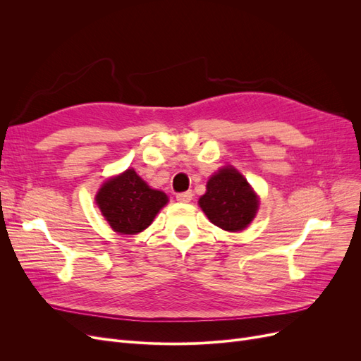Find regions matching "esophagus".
I'll return each instance as SVG.
<instances>
[{
  "mask_svg": "<svg viewBox=\"0 0 361 361\" xmlns=\"http://www.w3.org/2000/svg\"><path fill=\"white\" fill-rule=\"evenodd\" d=\"M192 199V192L191 191H185V192H178L176 194V200L180 203H188Z\"/></svg>",
  "mask_w": 361,
  "mask_h": 361,
  "instance_id": "esophagus-1",
  "label": "esophagus"
}]
</instances>
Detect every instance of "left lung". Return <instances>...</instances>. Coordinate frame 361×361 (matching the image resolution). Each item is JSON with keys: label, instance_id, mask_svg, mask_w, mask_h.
<instances>
[{"label": "left lung", "instance_id": "left-lung-1", "mask_svg": "<svg viewBox=\"0 0 361 361\" xmlns=\"http://www.w3.org/2000/svg\"><path fill=\"white\" fill-rule=\"evenodd\" d=\"M199 204L212 224L238 232L253 221L259 200L241 174L233 167H224L207 180Z\"/></svg>", "mask_w": 361, "mask_h": 361}]
</instances>
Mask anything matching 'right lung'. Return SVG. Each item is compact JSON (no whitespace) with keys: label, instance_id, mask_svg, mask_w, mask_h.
Here are the masks:
<instances>
[{"label":"right lung","instance_id":"1","mask_svg":"<svg viewBox=\"0 0 361 361\" xmlns=\"http://www.w3.org/2000/svg\"><path fill=\"white\" fill-rule=\"evenodd\" d=\"M96 202L113 231L135 235L154 221L169 199L162 191L152 190L138 174L129 169L102 185Z\"/></svg>","mask_w":361,"mask_h":361}]
</instances>
